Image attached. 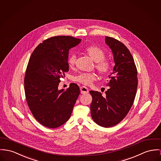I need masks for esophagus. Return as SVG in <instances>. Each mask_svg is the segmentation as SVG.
Returning a JSON list of instances; mask_svg holds the SVG:
<instances>
[{"label": "esophagus", "mask_w": 161, "mask_h": 161, "mask_svg": "<svg viewBox=\"0 0 161 161\" xmlns=\"http://www.w3.org/2000/svg\"><path fill=\"white\" fill-rule=\"evenodd\" d=\"M80 91L81 94H87L89 93V90L87 87L85 86L80 87Z\"/></svg>", "instance_id": "34e87169"}]
</instances>
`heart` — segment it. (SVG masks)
Instances as JSON below:
<instances>
[{
	"label": "heart",
	"mask_w": 161,
	"mask_h": 161,
	"mask_svg": "<svg viewBox=\"0 0 161 161\" xmlns=\"http://www.w3.org/2000/svg\"><path fill=\"white\" fill-rule=\"evenodd\" d=\"M85 52L90 58L96 62V68L99 74L105 76L109 74L111 69V63L105 59V54L103 50L96 46H90L85 49ZM75 60L76 56L75 54H72L69 56L68 64L70 67H72L74 65ZM96 75L92 73H81L74 76V80L85 85H90L96 80Z\"/></svg>",
	"instance_id": "b5f03b06"
}]
</instances>
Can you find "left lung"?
Instances as JSON below:
<instances>
[{
	"instance_id": "8db88e82",
	"label": "left lung",
	"mask_w": 161,
	"mask_h": 161,
	"mask_svg": "<svg viewBox=\"0 0 161 161\" xmlns=\"http://www.w3.org/2000/svg\"><path fill=\"white\" fill-rule=\"evenodd\" d=\"M105 42L111 50L114 66L107 84L106 96L90 91L92 100L91 114L97 124L110 127L120 123L132 107L137 89V70L129 50L118 40L105 37Z\"/></svg>"
}]
</instances>
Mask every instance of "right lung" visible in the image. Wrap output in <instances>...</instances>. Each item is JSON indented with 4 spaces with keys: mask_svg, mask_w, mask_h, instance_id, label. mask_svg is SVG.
<instances>
[{
    "mask_svg": "<svg viewBox=\"0 0 161 161\" xmlns=\"http://www.w3.org/2000/svg\"><path fill=\"white\" fill-rule=\"evenodd\" d=\"M80 42L70 36L51 37L37 46L29 59L25 98L34 118L47 127L56 128L69 120L80 93L75 83L66 90L58 89L60 78L69 71V51Z\"/></svg>",
    "mask_w": 161,
    "mask_h": 161,
    "instance_id": "obj_1",
    "label": "right lung"
}]
</instances>
